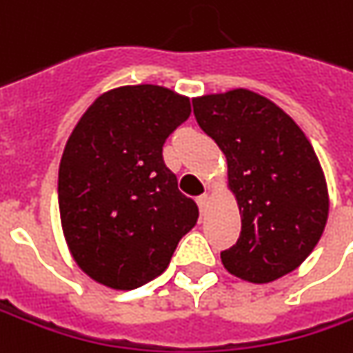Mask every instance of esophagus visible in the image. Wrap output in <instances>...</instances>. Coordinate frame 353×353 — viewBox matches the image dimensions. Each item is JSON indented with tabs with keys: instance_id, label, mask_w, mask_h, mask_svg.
Masks as SVG:
<instances>
[{
	"instance_id": "esophagus-1",
	"label": "esophagus",
	"mask_w": 353,
	"mask_h": 353,
	"mask_svg": "<svg viewBox=\"0 0 353 353\" xmlns=\"http://www.w3.org/2000/svg\"><path fill=\"white\" fill-rule=\"evenodd\" d=\"M196 204H198V208H200V212L206 210V208H208V204H210V194H208V192L200 194V196L196 198Z\"/></svg>"
}]
</instances>
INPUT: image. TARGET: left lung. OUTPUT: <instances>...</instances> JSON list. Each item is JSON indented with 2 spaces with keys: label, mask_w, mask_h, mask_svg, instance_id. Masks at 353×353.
Masks as SVG:
<instances>
[{
  "label": "left lung",
  "mask_w": 353,
  "mask_h": 353,
  "mask_svg": "<svg viewBox=\"0 0 353 353\" xmlns=\"http://www.w3.org/2000/svg\"><path fill=\"white\" fill-rule=\"evenodd\" d=\"M194 117L228 161V184L241 214L236 245L222 263L250 283L294 271L316 248L328 220L326 179L303 129L251 90L192 100Z\"/></svg>",
  "instance_id": "1"
}]
</instances>
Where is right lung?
Returning a JSON list of instances; mask_svg holds the SVG:
<instances>
[{
  "label": "right lung",
  "mask_w": 353,
  "mask_h": 353,
  "mask_svg": "<svg viewBox=\"0 0 353 353\" xmlns=\"http://www.w3.org/2000/svg\"><path fill=\"white\" fill-rule=\"evenodd\" d=\"M190 100L153 84L102 94L68 137L59 169L62 232L78 267L129 291L159 277L198 206L179 190L163 145Z\"/></svg>",
  "instance_id": "add662e5"
}]
</instances>
